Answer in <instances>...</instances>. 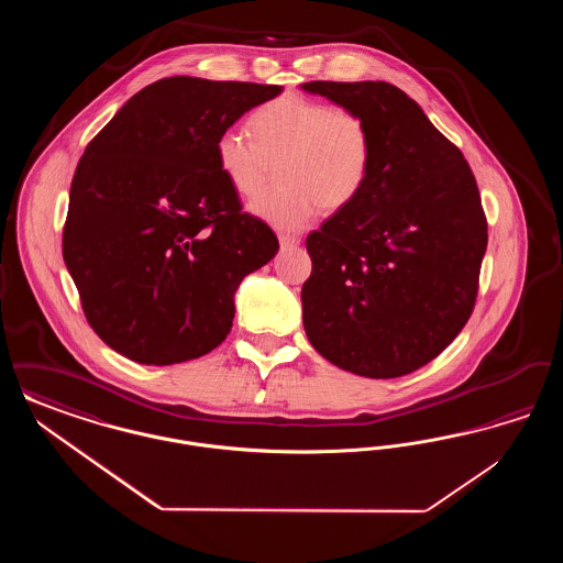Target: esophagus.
Segmentation results:
<instances>
[{
    "label": "esophagus",
    "mask_w": 563,
    "mask_h": 563,
    "mask_svg": "<svg viewBox=\"0 0 563 563\" xmlns=\"http://www.w3.org/2000/svg\"><path fill=\"white\" fill-rule=\"evenodd\" d=\"M278 242H280V249H294L299 244V239L291 236V234H280Z\"/></svg>",
    "instance_id": "34e87169"
}]
</instances>
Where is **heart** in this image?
<instances>
[{"label":"heart","mask_w":563,"mask_h":563,"mask_svg":"<svg viewBox=\"0 0 563 563\" xmlns=\"http://www.w3.org/2000/svg\"><path fill=\"white\" fill-rule=\"evenodd\" d=\"M253 134L228 126L217 134L219 170L241 196H256L279 168L284 186L253 198L249 211L269 225L295 232L324 209L338 213L367 186L374 133L367 118L295 92L264 103L251 118Z\"/></svg>","instance_id":"heart-1"}]
</instances>
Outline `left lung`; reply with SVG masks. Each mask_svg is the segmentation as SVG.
Instances as JSON below:
<instances>
[{
    "label": "left lung",
    "instance_id": "left-lung-1",
    "mask_svg": "<svg viewBox=\"0 0 563 563\" xmlns=\"http://www.w3.org/2000/svg\"><path fill=\"white\" fill-rule=\"evenodd\" d=\"M301 88L363 113L374 133L363 194L306 239V335L340 369L375 379L411 374L454 342L475 308L487 246L475 175L401 88Z\"/></svg>",
    "mask_w": 563,
    "mask_h": 563
}]
</instances>
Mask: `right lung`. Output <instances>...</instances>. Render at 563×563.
<instances>
[{"label":"right lung","mask_w":563,"mask_h":563,"mask_svg":"<svg viewBox=\"0 0 563 563\" xmlns=\"http://www.w3.org/2000/svg\"><path fill=\"white\" fill-rule=\"evenodd\" d=\"M276 84L175 76L139 90L84 150L63 228L81 310L109 349L173 365L217 349L234 294L278 251L242 213L214 141Z\"/></svg>","instance_id":"1"}]
</instances>
